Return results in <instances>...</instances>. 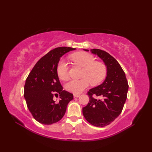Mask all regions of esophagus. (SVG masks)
<instances>
[{
	"instance_id": "34e87169",
	"label": "esophagus",
	"mask_w": 152,
	"mask_h": 152,
	"mask_svg": "<svg viewBox=\"0 0 152 152\" xmlns=\"http://www.w3.org/2000/svg\"><path fill=\"white\" fill-rule=\"evenodd\" d=\"M80 96V94H74V98H78Z\"/></svg>"
}]
</instances>
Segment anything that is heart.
<instances>
[{
    "mask_svg": "<svg viewBox=\"0 0 152 152\" xmlns=\"http://www.w3.org/2000/svg\"><path fill=\"white\" fill-rule=\"evenodd\" d=\"M70 59L74 63L83 68L82 79L72 80L66 83L65 89L74 94H80L88 88L90 83L96 86L106 78L107 69L104 63L96 61L92 55L78 52L71 55ZM57 74L59 79L66 80L69 78V66L64 59H61L57 66Z\"/></svg>",
    "mask_w": 152,
    "mask_h": 152,
    "instance_id": "heart-1",
    "label": "heart"
}]
</instances>
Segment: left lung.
<instances>
[{
  "mask_svg": "<svg viewBox=\"0 0 152 152\" xmlns=\"http://www.w3.org/2000/svg\"><path fill=\"white\" fill-rule=\"evenodd\" d=\"M90 51L104 62L107 74L101 85L89 89V102L83 108L82 112L89 124L102 127L111 124L121 114L127 99L129 86L124 71L114 57L101 50L91 49ZM93 95L101 96L102 99L94 98Z\"/></svg>",
  "mask_w": 152,
  "mask_h": 152,
  "instance_id": "left-lung-1",
  "label": "left lung"
}]
</instances>
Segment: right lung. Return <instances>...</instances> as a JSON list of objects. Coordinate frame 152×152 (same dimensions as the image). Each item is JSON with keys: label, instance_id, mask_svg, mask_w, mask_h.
<instances>
[{"label": "right lung", "instance_id": "right-lung-1", "mask_svg": "<svg viewBox=\"0 0 152 152\" xmlns=\"http://www.w3.org/2000/svg\"><path fill=\"white\" fill-rule=\"evenodd\" d=\"M69 47H60L50 51L38 61L28 74L24 87V97L29 111L37 121L51 125L63 118L73 95L63 90L57 74L60 58L70 51ZM60 94L56 103L53 95Z\"/></svg>", "mask_w": 152, "mask_h": 152}]
</instances>
